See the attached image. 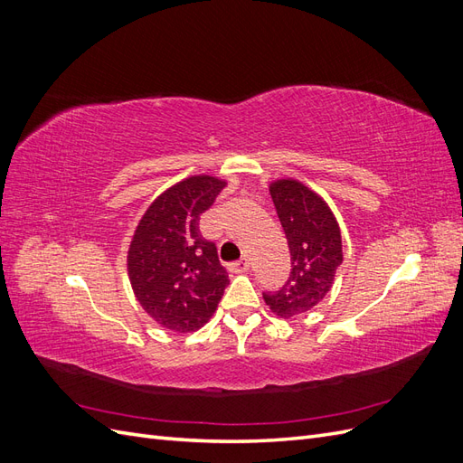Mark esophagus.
I'll return each instance as SVG.
<instances>
[{
  "mask_svg": "<svg viewBox=\"0 0 463 463\" xmlns=\"http://www.w3.org/2000/svg\"><path fill=\"white\" fill-rule=\"evenodd\" d=\"M230 269H232L233 272H247V270L250 269V260H249L247 257H243L241 260L232 262V264H230Z\"/></svg>",
  "mask_w": 463,
  "mask_h": 463,
  "instance_id": "obj_1",
  "label": "esophagus"
}]
</instances>
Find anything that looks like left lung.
Here are the masks:
<instances>
[{
    "label": "left lung",
    "instance_id": "obj_1",
    "mask_svg": "<svg viewBox=\"0 0 463 463\" xmlns=\"http://www.w3.org/2000/svg\"><path fill=\"white\" fill-rule=\"evenodd\" d=\"M269 189L286 232L291 272L282 289L262 298L276 317L291 318L311 311L332 289L344 260L342 232L328 203L301 181L276 179Z\"/></svg>",
    "mask_w": 463,
    "mask_h": 463
}]
</instances>
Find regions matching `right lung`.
I'll use <instances>...</instances> for the list:
<instances>
[{
    "mask_svg": "<svg viewBox=\"0 0 463 463\" xmlns=\"http://www.w3.org/2000/svg\"><path fill=\"white\" fill-rule=\"evenodd\" d=\"M226 181L191 175L165 189L138 220L128 250V274L137 301L165 330L187 334L213 318L228 272L199 220Z\"/></svg>",
    "mask_w": 463,
    "mask_h": 463,
    "instance_id": "add662e5",
    "label": "right lung"
}]
</instances>
